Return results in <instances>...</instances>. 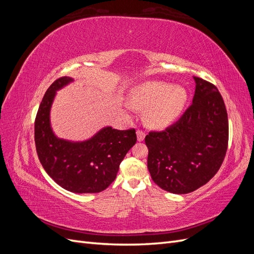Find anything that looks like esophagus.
Wrapping results in <instances>:
<instances>
[{
  "mask_svg": "<svg viewBox=\"0 0 254 254\" xmlns=\"http://www.w3.org/2000/svg\"><path fill=\"white\" fill-rule=\"evenodd\" d=\"M136 135H137V141L142 142L144 140V137H145V132L141 129H137L136 130Z\"/></svg>",
  "mask_w": 254,
  "mask_h": 254,
  "instance_id": "obj_1",
  "label": "esophagus"
}]
</instances>
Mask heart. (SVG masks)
<instances>
[{"mask_svg":"<svg viewBox=\"0 0 254 254\" xmlns=\"http://www.w3.org/2000/svg\"><path fill=\"white\" fill-rule=\"evenodd\" d=\"M188 93L181 86L165 81H148L135 88L130 106L136 110H147L146 123L151 127L164 128L173 123L183 110Z\"/></svg>","mask_w":254,"mask_h":254,"instance_id":"heart-1","label":"heart"}]
</instances>
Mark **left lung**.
Instances as JSON below:
<instances>
[{"label": "left lung", "mask_w": 254, "mask_h": 254, "mask_svg": "<svg viewBox=\"0 0 254 254\" xmlns=\"http://www.w3.org/2000/svg\"><path fill=\"white\" fill-rule=\"evenodd\" d=\"M191 104L175 124L145 136L151 179L174 194H188L216 175L228 148L227 109L218 89L194 77Z\"/></svg>", "instance_id": "8db88e82"}]
</instances>
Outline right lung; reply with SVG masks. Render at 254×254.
Returning <instances> with one entry per match:
<instances>
[{"mask_svg": "<svg viewBox=\"0 0 254 254\" xmlns=\"http://www.w3.org/2000/svg\"><path fill=\"white\" fill-rule=\"evenodd\" d=\"M72 80L64 76L45 92L35 120L37 155L45 172L61 188L78 194L99 193L114 181L123 159L135 144V129L106 127L81 143L57 139L50 125L51 105L56 90Z\"/></svg>", "mask_w": 254, "mask_h": 254, "instance_id": "right-lung-1", "label": "right lung"}]
</instances>
